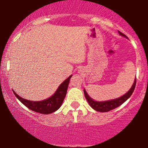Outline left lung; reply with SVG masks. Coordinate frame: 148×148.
<instances>
[{
  "instance_id": "left-lung-1",
  "label": "left lung",
  "mask_w": 148,
  "mask_h": 148,
  "mask_svg": "<svg viewBox=\"0 0 148 148\" xmlns=\"http://www.w3.org/2000/svg\"><path fill=\"white\" fill-rule=\"evenodd\" d=\"M119 32L120 35H122V36L127 37L126 35H125L123 33L120 32V31H119ZM136 78L135 79L133 86H132L130 89L127 91L126 94H124L123 96H121L120 98H118V99H113V100L110 101H96L93 100V99L88 96L85 89H84V96L85 97H86L87 101H88V104H89L90 106H91V108L99 112H108L120 106L121 104H123L125 101L127 100V99L130 97V96L133 94V91H134L135 88H136Z\"/></svg>"
}]
</instances>
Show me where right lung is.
Masks as SVG:
<instances>
[{
  "label": "right lung",
  "mask_w": 148,
  "mask_h": 148,
  "mask_svg": "<svg viewBox=\"0 0 148 148\" xmlns=\"http://www.w3.org/2000/svg\"><path fill=\"white\" fill-rule=\"evenodd\" d=\"M71 77V75L69 76L66 80L64 81L58 87L56 92L51 97L48 98L45 100L40 101H32L26 100L18 96L14 91H12L15 96L18 98V100L22 103L24 104L26 107H27L29 109L37 113H42V114H49V113L55 112L61 107L64 99L66 96L68 85L69 84Z\"/></svg>",
  "instance_id": "obj_1"
}]
</instances>
